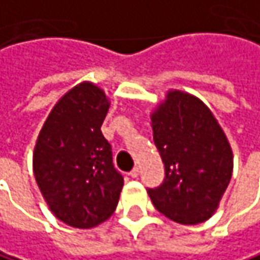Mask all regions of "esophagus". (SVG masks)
I'll return each instance as SVG.
<instances>
[{"label": "esophagus", "instance_id": "1", "mask_svg": "<svg viewBox=\"0 0 260 260\" xmlns=\"http://www.w3.org/2000/svg\"><path fill=\"white\" fill-rule=\"evenodd\" d=\"M129 176L132 178L138 177V176H140V168H137V167H135V168H134V170H132V171L129 173Z\"/></svg>", "mask_w": 260, "mask_h": 260}]
</instances>
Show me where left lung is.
<instances>
[{
	"label": "left lung",
	"instance_id": "8db88e82",
	"mask_svg": "<svg viewBox=\"0 0 260 260\" xmlns=\"http://www.w3.org/2000/svg\"><path fill=\"white\" fill-rule=\"evenodd\" d=\"M153 141L165 165L147 189L154 208L181 224L208 220L232 177V150L216 117L197 96L170 90L152 114Z\"/></svg>",
	"mask_w": 260,
	"mask_h": 260
}]
</instances>
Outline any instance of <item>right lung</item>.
I'll return each mask as SVG.
<instances>
[{
    "mask_svg": "<svg viewBox=\"0 0 260 260\" xmlns=\"http://www.w3.org/2000/svg\"><path fill=\"white\" fill-rule=\"evenodd\" d=\"M110 103L83 82L68 90L44 122L34 149V176L50 211L63 223L89 229L114 213L123 177L101 132Z\"/></svg>",
    "mask_w": 260,
    "mask_h": 260,
    "instance_id": "right-lung-1",
    "label": "right lung"
}]
</instances>
